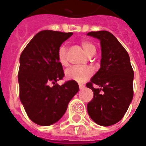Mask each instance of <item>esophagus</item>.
<instances>
[{
  "label": "esophagus",
  "instance_id": "34e87169",
  "mask_svg": "<svg viewBox=\"0 0 146 146\" xmlns=\"http://www.w3.org/2000/svg\"><path fill=\"white\" fill-rule=\"evenodd\" d=\"M84 88V85H83V84H79V88L80 89H83Z\"/></svg>",
  "mask_w": 146,
  "mask_h": 146
}]
</instances>
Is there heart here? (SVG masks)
Here are the masks:
<instances>
[{"label":"heart","instance_id":"b5f03b06","mask_svg":"<svg viewBox=\"0 0 146 146\" xmlns=\"http://www.w3.org/2000/svg\"><path fill=\"white\" fill-rule=\"evenodd\" d=\"M83 50L88 55L92 56L96 53V46L92 42L83 40L80 42ZM58 60L63 66L68 65L67 61V47L62 45L58 50ZM93 74V70L90 66H72L66 71V76L69 80H75L78 83H84L89 79Z\"/></svg>","mask_w":146,"mask_h":146}]
</instances>
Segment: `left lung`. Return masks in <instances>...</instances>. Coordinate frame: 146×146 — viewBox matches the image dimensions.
<instances>
[{
    "label": "left lung",
    "instance_id": "left-lung-1",
    "mask_svg": "<svg viewBox=\"0 0 146 146\" xmlns=\"http://www.w3.org/2000/svg\"><path fill=\"white\" fill-rule=\"evenodd\" d=\"M87 35L100 40L102 51L100 69L86 84L94 94L87 105L88 113L99 125L111 126L123 119L133 99V68L127 51L111 32ZM94 84L99 88L95 89Z\"/></svg>",
    "mask_w": 146,
    "mask_h": 146
}]
</instances>
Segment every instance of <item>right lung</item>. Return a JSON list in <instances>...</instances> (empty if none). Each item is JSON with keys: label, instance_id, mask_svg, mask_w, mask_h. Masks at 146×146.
Here are the masks:
<instances>
[{"label": "right lung", "instance_id": "right-lung-1", "mask_svg": "<svg viewBox=\"0 0 146 146\" xmlns=\"http://www.w3.org/2000/svg\"><path fill=\"white\" fill-rule=\"evenodd\" d=\"M72 35L42 31L21 53L18 73L20 101L29 119L39 126L58 122L79 90L75 80H68L62 85L57 84L65 76L58 60V50Z\"/></svg>", "mask_w": 146, "mask_h": 146}]
</instances>
